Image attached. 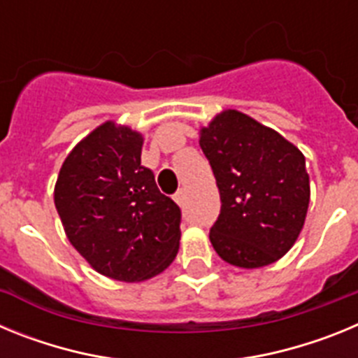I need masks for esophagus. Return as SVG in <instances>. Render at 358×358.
<instances>
[{"mask_svg":"<svg viewBox=\"0 0 358 358\" xmlns=\"http://www.w3.org/2000/svg\"><path fill=\"white\" fill-rule=\"evenodd\" d=\"M185 199H186V192L185 189H177L176 192V195H173V201L177 202V204H179V206H182V204H185Z\"/></svg>","mask_w":358,"mask_h":358,"instance_id":"34e87169","label":"esophagus"}]
</instances>
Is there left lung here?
Wrapping results in <instances>:
<instances>
[{
    "label": "left lung",
    "instance_id": "obj_1",
    "mask_svg": "<svg viewBox=\"0 0 358 358\" xmlns=\"http://www.w3.org/2000/svg\"><path fill=\"white\" fill-rule=\"evenodd\" d=\"M220 192L210 240L224 262L242 268L274 264L305 224L310 179L305 156L273 129L227 109L199 140Z\"/></svg>",
    "mask_w": 358,
    "mask_h": 358
}]
</instances>
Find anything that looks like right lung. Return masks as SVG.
Here are the masks:
<instances>
[{
  "instance_id": "right-lung-1",
  "label": "right lung",
  "mask_w": 358,
  "mask_h": 358,
  "mask_svg": "<svg viewBox=\"0 0 358 358\" xmlns=\"http://www.w3.org/2000/svg\"><path fill=\"white\" fill-rule=\"evenodd\" d=\"M143 136L106 122L68 154L55 208L71 245L107 278L143 281L179 251L181 210L141 164Z\"/></svg>"
}]
</instances>
